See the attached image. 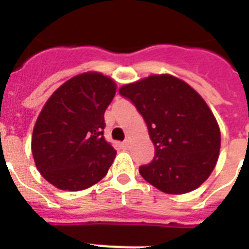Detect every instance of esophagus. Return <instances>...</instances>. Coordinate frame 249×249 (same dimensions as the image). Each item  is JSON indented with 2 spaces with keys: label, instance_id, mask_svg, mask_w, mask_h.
I'll list each match as a JSON object with an SVG mask.
<instances>
[{
  "label": "esophagus",
  "instance_id": "esophagus-1",
  "mask_svg": "<svg viewBox=\"0 0 249 249\" xmlns=\"http://www.w3.org/2000/svg\"><path fill=\"white\" fill-rule=\"evenodd\" d=\"M123 146H124V148L130 147V140H125L124 142H123Z\"/></svg>",
  "mask_w": 249,
  "mask_h": 249
}]
</instances>
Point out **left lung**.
<instances>
[{
	"label": "left lung",
	"mask_w": 249,
	"mask_h": 249,
	"mask_svg": "<svg viewBox=\"0 0 249 249\" xmlns=\"http://www.w3.org/2000/svg\"><path fill=\"white\" fill-rule=\"evenodd\" d=\"M119 93L143 116L155 158L141 176L166 194H186L211 176L218 160L221 132L196 90L172 75H151L121 86Z\"/></svg>",
	"instance_id": "1"
}]
</instances>
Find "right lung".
I'll list each match as a JSON object with an SVG mask.
<instances>
[{
    "instance_id": "obj_1",
    "label": "right lung",
    "mask_w": 249,
    "mask_h": 249,
    "mask_svg": "<svg viewBox=\"0 0 249 249\" xmlns=\"http://www.w3.org/2000/svg\"><path fill=\"white\" fill-rule=\"evenodd\" d=\"M116 83L84 72L60 85L45 103L32 133L37 170L56 189L80 191L108 172L116 150L103 137L105 111Z\"/></svg>"
}]
</instances>
